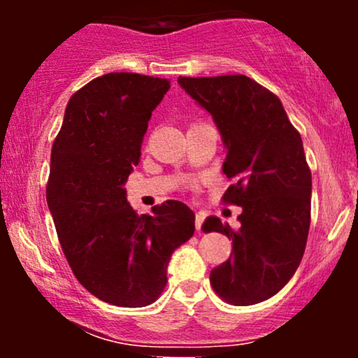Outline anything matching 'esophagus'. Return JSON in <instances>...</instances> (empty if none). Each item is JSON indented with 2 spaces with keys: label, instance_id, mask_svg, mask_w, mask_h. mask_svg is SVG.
I'll return each mask as SVG.
<instances>
[{
  "label": "esophagus",
  "instance_id": "esophagus-1",
  "mask_svg": "<svg viewBox=\"0 0 358 358\" xmlns=\"http://www.w3.org/2000/svg\"><path fill=\"white\" fill-rule=\"evenodd\" d=\"M203 220H205V213L203 212H196V215H195V229H196V231H200V229H202Z\"/></svg>",
  "mask_w": 358,
  "mask_h": 358
}]
</instances>
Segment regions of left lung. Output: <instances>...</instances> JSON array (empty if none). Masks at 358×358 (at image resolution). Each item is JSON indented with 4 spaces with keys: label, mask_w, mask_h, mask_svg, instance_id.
Wrapping results in <instances>:
<instances>
[{
    "label": "left lung",
    "mask_w": 358,
    "mask_h": 358,
    "mask_svg": "<svg viewBox=\"0 0 358 358\" xmlns=\"http://www.w3.org/2000/svg\"><path fill=\"white\" fill-rule=\"evenodd\" d=\"M178 84L212 114L227 151L222 171L234 180L224 202L242 207L237 231L219 217L205 220V232L232 239L210 285L231 305L266 301L293 278L306 248L311 171L301 136L281 101L249 77H178Z\"/></svg>",
    "instance_id": "1"
}]
</instances>
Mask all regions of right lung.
<instances>
[{
    "instance_id": "1",
    "label": "right lung",
    "mask_w": 358,
    "mask_h": 358,
    "mask_svg": "<svg viewBox=\"0 0 358 358\" xmlns=\"http://www.w3.org/2000/svg\"><path fill=\"white\" fill-rule=\"evenodd\" d=\"M170 80L113 72L69 101L52 146L47 203L62 250L90 294L124 308L151 305L166 285L171 254L195 232L176 200L138 215L126 199L151 113Z\"/></svg>"
}]
</instances>
